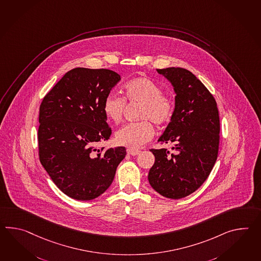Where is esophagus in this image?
Listing matches in <instances>:
<instances>
[{
  "label": "esophagus",
  "mask_w": 261,
  "mask_h": 261,
  "mask_svg": "<svg viewBox=\"0 0 261 261\" xmlns=\"http://www.w3.org/2000/svg\"><path fill=\"white\" fill-rule=\"evenodd\" d=\"M140 151L139 150H134V149H127V153L128 154H131V155H138L139 154Z\"/></svg>",
  "instance_id": "1"
}]
</instances>
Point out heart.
I'll use <instances>...</instances> for the list:
<instances>
[{"label": "heart", "mask_w": 261, "mask_h": 261, "mask_svg": "<svg viewBox=\"0 0 261 261\" xmlns=\"http://www.w3.org/2000/svg\"><path fill=\"white\" fill-rule=\"evenodd\" d=\"M124 97L115 93L108 94L103 102L105 116L110 122L118 123L122 119L125 98L131 103H139V119L142 122H131L120 128L115 134L117 143L130 149H139L152 138L154 129L151 122L163 124L173 115V99L162 93V88L149 77H138L127 82L123 88Z\"/></svg>", "instance_id": "heart-1"}]
</instances>
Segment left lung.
Wrapping results in <instances>:
<instances>
[{"label": "left lung", "mask_w": 261, "mask_h": 261, "mask_svg": "<svg viewBox=\"0 0 261 261\" xmlns=\"http://www.w3.org/2000/svg\"><path fill=\"white\" fill-rule=\"evenodd\" d=\"M172 84L175 109L161 143L167 149H151L155 161L148 180L163 197L179 199L198 189L208 178L217 159L220 121L213 94L190 71L180 67L157 69Z\"/></svg>", "instance_id": "1"}]
</instances>
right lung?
Masks as SVG:
<instances>
[{"mask_svg":"<svg viewBox=\"0 0 261 261\" xmlns=\"http://www.w3.org/2000/svg\"><path fill=\"white\" fill-rule=\"evenodd\" d=\"M120 81L111 70L77 67L68 71L41 103V164L59 189L76 200L102 195L126 155L124 147L96 148L111 135L103 102Z\"/></svg>","mask_w":261,"mask_h":261,"instance_id":"1","label":"right lung"}]
</instances>
